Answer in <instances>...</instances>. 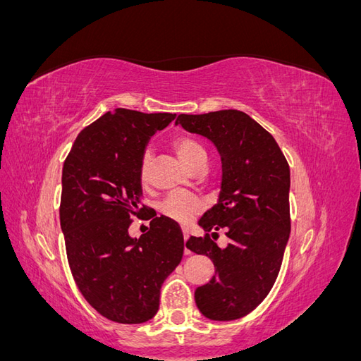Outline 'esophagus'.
Listing matches in <instances>:
<instances>
[{
  "label": "esophagus",
  "instance_id": "34e87169",
  "mask_svg": "<svg viewBox=\"0 0 361 361\" xmlns=\"http://www.w3.org/2000/svg\"><path fill=\"white\" fill-rule=\"evenodd\" d=\"M182 233H183V241H187L188 236H190L188 228H182ZM185 253H190V251H188V250H185Z\"/></svg>",
  "mask_w": 361,
  "mask_h": 361
}]
</instances>
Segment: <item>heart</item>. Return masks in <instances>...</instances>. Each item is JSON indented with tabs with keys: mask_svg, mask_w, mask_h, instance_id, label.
<instances>
[{
	"mask_svg": "<svg viewBox=\"0 0 361 361\" xmlns=\"http://www.w3.org/2000/svg\"><path fill=\"white\" fill-rule=\"evenodd\" d=\"M173 147L176 150L179 158L187 164L190 169L197 166L202 159H206L204 147L199 143V141H195L191 137H185V135L176 137L173 140ZM149 162H150V154L146 152L140 166L141 180L147 179ZM203 207H204V203L197 197V195L182 192V191H174L162 200L161 212L174 221L187 224L192 221L194 218L203 211Z\"/></svg>",
	"mask_w": 361,
	"mask_h": 361,
	"instance_id": "b5f03b06",
	"label": "heart"
}]
</instances>
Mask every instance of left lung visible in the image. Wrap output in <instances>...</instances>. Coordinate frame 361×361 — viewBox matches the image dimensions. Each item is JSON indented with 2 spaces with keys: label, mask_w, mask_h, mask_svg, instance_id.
<instances>
[{
  "label": "left lung",
  "mask_w": 361,
  "mask_h": 361,
  "mask_svg": "<svg viewBox=\"0 0 361 361\" xmlns=\"http://www.w3.org/2000/svg\"><path fill=\"white\" fill-rule=\"evenodd\" d=\"M176 123L211 140L223 167L218 203L199 220L206 235L187 241L215 267L195 289V304L212 321L239 319L265 300L279 276L290 233L289 164L274 137L243 111L179 114ZM220 228L231 239L226 249L214 243Z\"/></svg>",
  "instance_id": "1"
}]
</instances>
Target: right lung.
Masks as SVG:
<instances>
[{
  "instance_id": "right-lung-1",
  "label": "right lung",
  "mask_w": 361,
  "mask_h": 361,
  "mask_svg": "<svg viewBox=\"0 0 361 361\" xmlns=\"http://www.w3.org/2000/svg\"><path fill=\"white\" fill-rule=\"evenodd\" d=\"M174 117L116 108L81 130L64 161L60 224L72 276L92 307L114 322L154 318L162 283L182 260L179 224L140 206L147 141ZM133 216L151 220L140 238L127 232Z\"/></svg>"
}]
</instances>
